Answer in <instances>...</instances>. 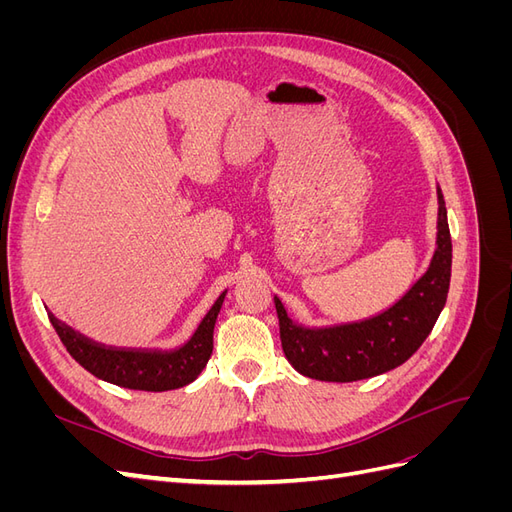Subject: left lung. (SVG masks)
Instances as JSON below:
<instances>
[{"label": "left lung", "instance_id": "obj_1", "mask_svg": "<svg viewBox=\"0 0 512 512\" xmlns=\"http://www.w3.org/2000/svg\"><path fill=\"white\" fill-rule=\"evenodd\" d=\"M436 250L425 273L382 312L352 322L307 327L292 320L282 299L273 297L288 363L307 378L356 382L406 363L431 333L451 284L453 243L440 185Z\"/></svg>", "mask_w": 512, "mask_h": 512}]
</instances>
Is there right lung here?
<instances>
[{
  "mask_svg": "<svg viewBox=\"0 0 512 512\" xmlns=\"http://www.w3.org/2000/svg\"><path fill=\"white\" fill-rule=\"evenodd\" d=\"M226 292L228 290L215 299L188 342L168 350L106 346L74 331L64 320L55 318L49 309L46 312H49V320L66 350L72 354V359L83 365L89 374L104 382L123 386V389L162 393L194 382L200 371L207 367L213 352L215 320H218Z\"/></svg>",
  "mask_w": 512,
  "mask_h": 512,
  "instance_id": "obj_1",
  "label": "right lung"
}]
</instances>
